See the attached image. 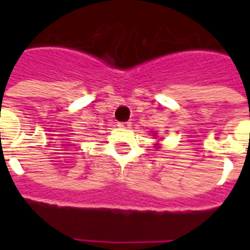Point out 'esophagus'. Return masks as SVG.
<instances>
[{"label": "esophagus", "mask_w": 250, "mask_h": 250, "mask_svg": "<svg viewBox=\"0 0 250 250\" xmlns=\"http://www.w3.org/2000/svg\"><path fill=\"white\" fill-rule=\"evenodd\" d=\"M131 123L129 122H121V123H118V127H121V128H128Z\"/></svg>", "instance_id": "obj_1"}]
</instances>
